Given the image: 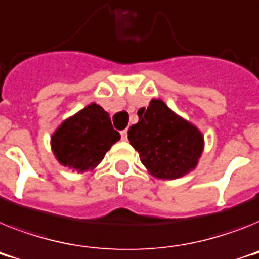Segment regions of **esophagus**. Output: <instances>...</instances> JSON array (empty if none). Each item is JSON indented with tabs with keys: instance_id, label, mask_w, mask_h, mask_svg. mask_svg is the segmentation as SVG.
Returning a JSON list of instances; mask_svg holds the SVG:
<instances>
[{
	"instance_id": "obj_1",
	"label": "esophagus",
	"mask_w": 259,
	"mask_h": 259,
	"mask_svg": "<svg viewBox=\"0 0 259 259\" xmlns=\"http://www.w3.org/2000/svg\"><path fill=\"white\" fill-rule=\"evenodd\" d=\"M121 138H122V141H127V130L121 132Z\"/></svg>"
}]
</instances>
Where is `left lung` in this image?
<instances>
[{
  "mask_svg": "<svg viewBox=\"0 0 259 259\" xmlns=\"http://www.w3.org/2000/svg\"><path fill=\"white\" fill-rule=\"evenodd\" d=\"M138 118L127 138L154 178L179 179L196 168L204 151V136L196 126L160 99H153L147 108H141Z\"/></svg>",
  "mask_w": 259,
  "mask_h": 259,
  "instance_id": "obj_1",
  "label": "left lung"
}]
</instances>
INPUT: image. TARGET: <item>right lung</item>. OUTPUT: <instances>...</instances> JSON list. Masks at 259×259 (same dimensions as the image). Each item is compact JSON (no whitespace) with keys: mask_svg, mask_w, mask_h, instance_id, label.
Wrapping results in <instances>:
<instances>
[{"mask_svg":"<svg viewBox=\"0 0 259 259\" xmlns=\"http://www.w3.org/2000/svg\"><path fill=\"white\" fill-rule=\"evenodd\" d=\"M121 138L113 129L109 113L96 103L68 117L51 136V150L56 160L77 172L93 171L106 151Z\"/></svg>","mask_w":259,"mask_h":259,"instance_id":"right-lung-1","label":"right lung"}]
</instances>
